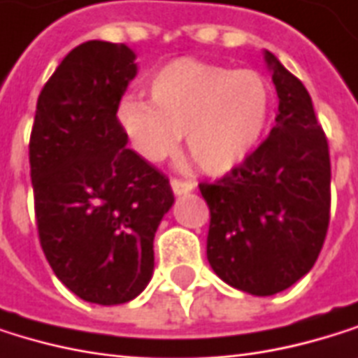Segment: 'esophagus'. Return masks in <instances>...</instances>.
I'll list each match as a JSON object with an SVG mask.
<instances>
[{"mask_svg":"<svg viewBox=\"0 0 358 358\" xmlns=\"http://www.w3.org/2000/svg\"><path fill=\"white\" fill-rule=\"evenodd\" d=\"M169 185H171V191H173L176 195H185V193H191V191L195 189V185H193V182L182 180V178H171Z\"/></svg>","mask_w":358,"mask_h":358,"instance_id":"esophagus-1","label":"esophagus"}]
</instances>
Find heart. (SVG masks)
I'll use <instances>...</instances> for the list:
<instances>
[{"label":"heart","mask_w":358,"mask_h":358,"mask_svg":"<svg viewBox=\"0 0 358 358\" xmlns=\"http://www.w3.org/2000/svg\"><path fill=\"white\" fill-rule=\"evenodd\" d=\"M150 99L118 103V120L136 152L159 163L176 155L180 136L206 173L240 167L261 146L273 114V89L263 73L199 59H176L148 80Z\"/></svg>","instance_id":"1"}]
</instances>
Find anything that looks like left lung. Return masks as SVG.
I'll return each instance as SVG.
<instances>
[{"instance_id": "left-lung-1", "label": "left lung", "mask_w": 358, "mask_h": 358, "mask_svg": "<svg viewBox=\"0 0 358 358\" xmlns=\"http://www.w3.org/2000/svg\"><path fill=\"white\" fill-rule=\"evenodd\" d=\"M265 61L280 99L275 127L240 167L199 185L214 273L259 297L293 287L314 267L331 218L329 144L312 97L267 50Z\"/></svg>"}]
</instances>
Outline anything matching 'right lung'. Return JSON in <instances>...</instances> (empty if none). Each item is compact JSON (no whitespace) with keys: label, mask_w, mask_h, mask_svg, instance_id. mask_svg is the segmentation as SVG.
Instances as JSON below:
<instances>
[{"label":"right lung","mask_w":358,"mask_h":358,"mask_svg":"<svg viewBox=\"0 0 358 358\" xmlns=\"http://www.w3.org/2000/svg\"><path fill=\"white\" fill-rule=\"evenodd\" d=\"M129 46H76L44 85L29 140L38 236L61 282L118 306L152 278L155 234L173 203L169 180L127 148L116 116L136 78Z\"/></svg>","instance_id":"add662e5"}]
</instances>
